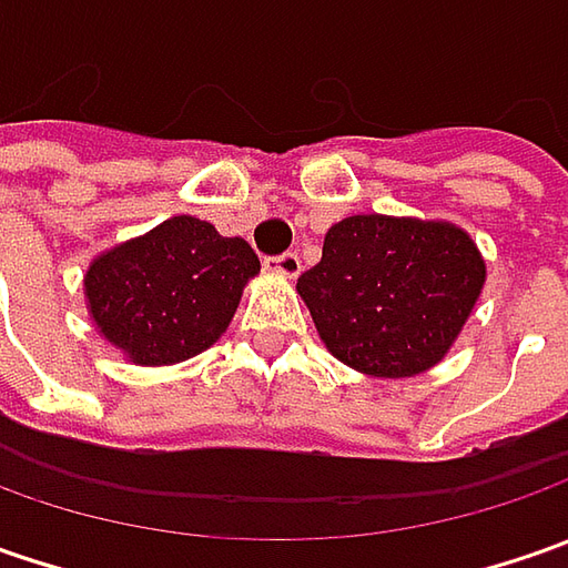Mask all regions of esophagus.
Returning a JSON list of instances; mask_svg holds the SVG:
<instances>
[{
    "instance_id": "obj_1",
    "label": "esophagus",
    "mask_w": 568,
    "mask_h": 568,
    "mask_svg": "<svg viewBox=\"0 0 568 568\" xmlns=\"http://www.w3.org/2000/svg\"><path fill=\"white\" fill-rule=\"evenodd\" d=\"M300 268H303V265H300V255H296V252H281V255L268 258V272L284 274V277H296Z\"/></svg>"
}]
</instances>
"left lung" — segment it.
<instances>
[{
	"mask_svg": "<svg viewBox=\"0 0 568 568\" xmlns=\"http://www.w3.org/2000/svg\"><path fill=\"white\" fill-rule=\"evenodd\" d=\"M487 265L465 230L354 214L325 233L322 262L300 274L318 338L341 363L404 379L446 357Z\"/></svg>",
	"mask_w": 568,
	"mask_h": 568,
	"instance_id": "obj_1",
	"label": "left lung"
}]
</instances>
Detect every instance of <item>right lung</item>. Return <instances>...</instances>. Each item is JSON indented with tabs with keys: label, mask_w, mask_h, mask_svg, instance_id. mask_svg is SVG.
<instances>
[{
	"label": "right lung",
	"mask_w": 568,
	"mask_h": 568,
	"mask_svg": "<svg viewBox=\"0 0 568 568\" xmlns=\"http://www.w3.org/2000/svg\"><path fill=\"white\" fill-rule=\"evenodd\" d=\"M258 255L199 217L164 224L94 258L84 277L103 338L142 366L202 354L224 335Z\"/></svg>",
	"instance_id": "1"
}]
</instances>
